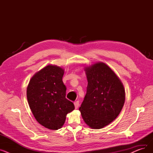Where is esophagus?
<instances>
[{
    "label": "esophagus",
    "mask_w": 153,
    "mask_h": 153,
    "mask_svg": "<svg viewBox=\"0 0 153 153\" xmlns=\"http://www.w3.org/2000/svg\"><path fill=\"white\" fill-rule=\"evenodd\" d=\"M74 106H75V108H77L79 107V101L75 102L74 103Z\"/></svg>",
    "instance_id": "34e87169"
}]
</instances>
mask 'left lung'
I'll return each instance as SVG.
<instances>
[{"mask_svg":"<svg viewBox=\"0 0 153 153\" xmlns=\"http://www.w3.org/2000/svg\"><path fill=\"white\" fill-rule=\"evenodd\" d=\"M84 71L88 84L79 110L88 126L101 129L121 111L125 100L124 86L115 72L103 62L85 66Z\"/></svg>","mask_w":153,"mask_h":153,"instance_id":"1","label":"left lung"}]
</instances>
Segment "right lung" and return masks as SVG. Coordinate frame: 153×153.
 Segmentation results:
<instances>
[{
  "instance_id": "obj_1",
  "label": "right lung",
  "mask_w": 153,
  "mask_h": 153,
  "mask_svg": "<svg viewBox=\"0 0 153 153\" xmlns=\"http://www.w3.org/2000/svg\"><path fill=\"white\" fill-rule=\"evenodd\" d=\"M64 69L48 64L32 76L27 86V97L36 121L50 130L63 126L74 103L66 98V87L62 82Z\"/></svg>"
}]
</instances>
